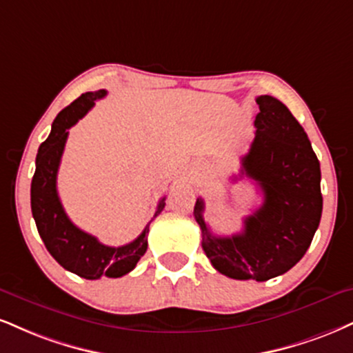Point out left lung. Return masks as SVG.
I'll use <instances>...</instances> for the list:
<instances>
[{"label":"left lung","mask_w":353,"mask_h":353,"mask_svg":"<svg viewBox=\"0 0 353 353\" xmlns=\"http://www.w3.org/2000/svg\"><path fill=\"white\" fill-rule=\"evenodd\" d=\"M256 103V133L241 158L240 177L254 181L263 203L245 217L243 230L232 236L212 235L202 215V199L195 202L194 215L201 225L203 252L219 273L268 281L304 256L319 227L321 164L286 105L270 95L258 97Z\"/></svg>","instance_id":"8db88e82"}]
</instances>
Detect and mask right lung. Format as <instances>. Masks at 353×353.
<instances>
[{
    "label": "right lung",
    "instance_id": "add662e5",
    "mask_svg": "<svg viewBox=\"0 0 353 353\" xmlns=\"http://www.w3.org/2000/svg\"><path fill=\"white\" fill-rule=\"evenodd\" d=\"M107 90L87 92L57 114L49 138L41 144L36 158V172L31 182V210L37 232L48 252L62 268L85 279L120 278L134 270L146 253L150 223L138 239L123 246L100 243L90 233L70 222L57 194V171L61 165L69 128L88 113L95 100L103 99ZM165 199H161L154 217L163 212Z\"/></svg>",
    "mask_w": 353,
    "mask_h": 353
}]
</instances>
